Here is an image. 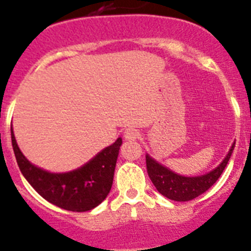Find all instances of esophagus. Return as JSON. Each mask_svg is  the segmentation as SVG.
Here are the masks:
<instances>
[{"instance_id":"34e87169","label":"esophagus","mask_w":251,"mask_h":251,"mask_svg":"<svg viewBox=\"0 0 251 251\" xmlns=\"http://www.w3.org/2000/svg\"><path fill=\"white\" fill-rule=\"evenodd\" d=\"M139 130L134 129V128H128V129H126V132H124V138L127 139V141H136V139L139 138Z\"/></svg>"}]
</instances>
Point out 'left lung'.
Listing matches in <instances>:
<instances>
[{
	"label": "left lung",
	"mask_w": 251,
	"mask_h": 251,
	"mask_svg": "<svg viewBox=\"0 0 251 251\" xmlns=\"http://www.w3.org/2000/svg\"><path fill=\"white\" fill-rule=\"evenodd\" d=\"M235 142L232 143L229 153L226 154L224 161L217 166L215 170L210 171L208 174L201 176L186 177L175 174L174 171L168 170L157 161L146 154V163H147V172L151 181L157 188V191L165 197L174 201H190L202 195L208 188L216 182L221 176L229 162L231 153L234 151Z\"/></svg>",
	"instance_id": "obj_1"
}]
</instances>
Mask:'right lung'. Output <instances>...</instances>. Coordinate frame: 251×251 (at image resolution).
Listing matches in <instances>:
<instances>
[{
  "mask_svg": "<svg viewBox=\"0 0 251 251\" xmlns=\"http://www.w3.org/2000/svg\"><path fill=\"white\" fill-rule=\"evenodd\" d=\"M11 141L21 174L37 194L52 205L69 211H89L109 194L122 138L100 151L84 166L64 174H52L32 165L20 151L12 128Z\"/></svg>",
  "mask_w": 251,
  "mask_h": 251,
  "instance_id": "1",
  "label": "right lung"
}]
</instances>
